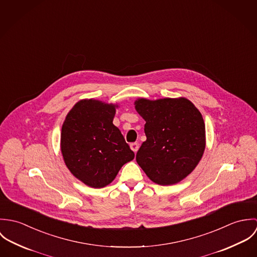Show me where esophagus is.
I'll return each instance as SVG.
<instances>
[{"mask_svg": "<svg viewBox=\"0 0 257 257\" xmlns=\"http://www.w3.org/2000/svg\"><path fill=\"white\" fill-rule=\"evenodd\" d=\"M131 148H132V150L135 151V153H136V152L139 150L140 146H139L138 143H133V144H131Z\"/></svg>", "mask_w": 257, "mask_h": 257, "instance_id": "obj_1", "label": "esophagus"}]
</instances>
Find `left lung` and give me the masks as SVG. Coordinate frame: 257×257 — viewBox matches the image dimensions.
Returning a JSON list of instances; mask_svg holds the SVG:
<instances>
[{
    "label": "left lung",
    "mask_w": 257,
    "mask_h": 257,
    "mask_svg": "<svg viewBox=\"0 0 257 257\" xmlns=\"http://www.w3.org/2000/svg\"><path fill=\"white\" fill-rule=\"evenodd\" d=\"M136 109L147 121V141L137 153V162L154 183L180 182L195 169L205 150L201 112L185 98L139 99Z\"/></svg>",
    "instance_id": "obj_1"
}]
</instances>
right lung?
<instances>
[{
  "instance_id": "1",
  "label": "right lung",
  "mask_w": 257,
  "mask_h": 257,
  "mask_svg": "<svg viewBox=\"0 0 257 257\" xmlns=\"http://www.w3.org/2000/svg\"><path fill=\"white\" fill-rule=\"evenodd\" d=\"M114 108L92 99L80 101L62 125L65 164L76 178L93 188L110 184L121 166L135 158V152L112 123Z\"/></svg>"
}]
</instances>
